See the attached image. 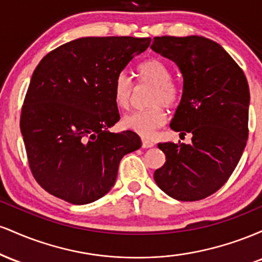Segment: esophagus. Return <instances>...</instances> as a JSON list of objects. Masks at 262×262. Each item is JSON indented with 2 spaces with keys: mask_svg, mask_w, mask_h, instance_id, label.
I'll use <instances>...</instances> for the list:
<instances>
[{
  "mask_svg": "<svg viewBox=\"0 0 262 262\" xmlns=\"http://www.w3.org/2000/svg\"><path fill=\"white\" fill-rule=\"evenodd\" d=\"M141 145H143V148H152V146L155 145V141L151 140V139H146V138H143L141 139Z\"/></svg>",
  "mask_w": 262,
  "mask_h": 262,
  "instance_id": "esophagus-1",
  "label": "esophagus"
}]
</instances>
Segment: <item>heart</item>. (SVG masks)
I'll list each match as a JSON object with an SVG mask.
<instances>
[{
    "label": "heart",
    "instance_id": "1",
    "mask_svg": "<svg viewBox=\"0 0 262 262\" xmlns=\"http://www.w3.org/2000/svg\"><path fill=\"white\" fill-rule=\"evenodd\" d=\"M137 77L140 85H150L149 108L135 111L123 118V125L141 137H151L158 128L166 122L165 107L173 108L181 101L182 90L180 83L171 77L170 66L158 58H150L137 68ZM134 95V83L127 73H119L113 82L114 102L119 108L127 110Z\"/></svg>",
    "mask_w": 262,
    "mask_h": 262
}]
</instances>
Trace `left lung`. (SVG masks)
<instances>
[{
  "label": "left lung",
  "instance_id": "obj_1",
  "mask_svg": "<svg viewBox=\"0 0 262 262\" xmlns=\"http://www.w3.org/2000/svg\"><path fill=\"white\" fill-rule=\"evenodd\" d=\"M151 49L176 62L182 98L170 127L192 135L191 144L159 143L166 156L156 185L179 201H200L228 181L249 137L250 92L244 71L208 38L155 37Z\"/></svg>",
  "mask_w": 262,
  "mask_h": 262
}]
</instances>
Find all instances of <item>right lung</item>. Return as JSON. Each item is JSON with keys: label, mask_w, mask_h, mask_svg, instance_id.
I'll use <instances>...</instances> for the list:
<instances>
[{"label": "right lung", "mask_w": 262, "mask_h": 262, "mask_svg": "<svg viewBox=\"0 0 262 262\" xmlns=\"http://www.w3.org/2000/svg\"><path fill=\"white\" fill-rule=\"evenodd\" d=\"M150 38L87 37L41 59L27 90L20 132L35 181L73 204L91 203L113 187L122 158L139 135L110 133L119 121L113 82Z\"/></svg>", "instance_id": "1"}]
</instances>
